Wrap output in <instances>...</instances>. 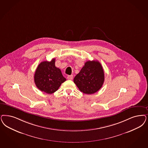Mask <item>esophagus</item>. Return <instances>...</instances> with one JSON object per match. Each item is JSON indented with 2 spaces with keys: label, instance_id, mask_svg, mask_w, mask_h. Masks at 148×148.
<instances>
[{
  "label": "esophagus",
  "instance_id": "esophagus-1",
  "mask_svg": "<svg viewBox=\"0 0 148 148\" xmlns=\"http://www.w3.org/2000/svg\"><path fill=\"white\" fill-rule=\"evenodd\" d=\"M73 78V75H68L67 76V79L68 80H72Z\"/></svg>",
  "mask_w": 148,
  "mask_h": 148
}]
</instances>
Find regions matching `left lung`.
<instances>
[{
    "label": "left lung",
    "mask_w": 148,
    "mask_h": 148,
    "mask_svg": "<svg viewBox=\"0 0 148 148\" xmlns=\"http://www.w3.org/2000/svg\"><path fill=\"white\" fill-rule=\"evenodd\" d=\"M104 81V73L98 61L85 62L80 71L74 78V82L80 91L88 95L97 92Z\"/></svg>",
    "instance_id": "left-lung-1"
}]
</instances>
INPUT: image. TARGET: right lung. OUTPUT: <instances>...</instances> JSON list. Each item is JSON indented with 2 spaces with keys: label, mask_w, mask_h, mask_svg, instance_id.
Instances as JSON below:
<instances>
[{
  "label": "right lung",
  "mask_w": 148,
  "mask_h": 148,
  "mask_svg": "<svg viewBox=\"0 0 148 148\" xmlns=\"http://www.w3.org/2000/svg\"><path fill=\"white\" fill-rule=\"evenodd\" d=\"M34 78L38 88L48 94L56 92L62 84L66 81L60 69L55 66V58L50 62H41L36 69Z\"/></svg>",
  "instance_id": "right-lung-1"
}]
</instances>
